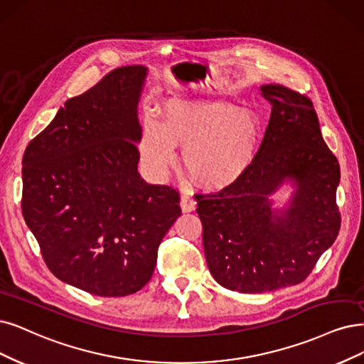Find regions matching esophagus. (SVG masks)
I'll return each instance as SVG.
<instances>
[{"label":"esophagus","mask_w":364,"mask_h":364,"mask_svg":"<svg viewBox=\"0 0 364 364\" xmlns=\"http://www.w3.org/2000/svg\"><path fill=\"white\" fill-rule=\"evenodd\" d=\"M180 207L183 213H192L196 210V200L189 193H183L180 198Z\"/></svg>","instance_id":"obj_1"}]
</instances>
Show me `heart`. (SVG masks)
Segmentation results:
<instances>
[{
	"label": "heart",
	"instance_id": "obj_1",
	"mask_svg": "<svg viewBox=\"0 0 364 364\" xmlns=\"http://www.w3.org/2000/svg\"><path fill=\"white\" fill-rule=\"evenodd\" d=\"M264 130L259 117L220 99L169 97L160 105L159 121L146 118L139 156L154 175L172 165L175 146L199 189L222 192L245 177L258 156Z\"/></svg>",
	"mask_w": 364,
	"mask_h": 364
}]
</instances>
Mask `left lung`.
I'll return each instance as SVG.
<instances>
[{
	"label": "left lung",
	"mask_w": 364,
	"mask_h": 364,
	"mask_svg": "<svg viewBox=\"0 0 364 364\" xmlns=\"http://www.w3.org/2000/svg\"><path fill=\"white\" fill-rule=\"evenodd\" d=\"M259 90L272 114L252 168L230 189L196 195L210 273L245 294L300 284L341 228V169L312 102L276 84ZM282 186L291 191L285 201L274 198Z\"/></svg>",
	"instance_id": "8db88e82"
}]
</instances>
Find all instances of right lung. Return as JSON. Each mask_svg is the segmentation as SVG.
<instances>
[{"label":"right lung","instance_id":"obj_1","mask_svg":"<svg viewBox=\"0 0 364 364\" xmlns=\"http://www.w3.org/2000/svg\"><path fill=\"white\" fill-rule=\"evenodd\" d=\"M146 75L119 67L67 100L22 159V214L48 268L100 297L144 288L181 216L178 193L138 171Z\"/></svg>","mask_w":364,"mask_h":364}]
</instances>
